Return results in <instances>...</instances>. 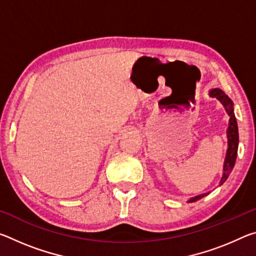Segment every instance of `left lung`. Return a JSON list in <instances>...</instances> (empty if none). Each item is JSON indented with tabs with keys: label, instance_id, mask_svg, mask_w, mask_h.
Instances as JSON below:
<instances>
[{
	"label": "left lung",
	"instance_id": "obj_1",
	"mask_svg": "<svg viewBox=\"0 0 256 256\" xmlns=\"http://www.w3.org/2000/svg\"><path fill=\"white\" fill-rule=\"evenodd\" d=\"M209 96L212 98H216L222 104L224 110L227 112L229 116V124L227 128V142H228V148L226 152V157H224V170H222V180L219 182V186H222L224 182L227 180L228 176L230 175L234 166H235L236 158H237V150H238V126H237V120L235 118V112H234V102L230 98H229L226 94H224L222 89L214 88L209 90ZM209 192L198 194L196 196L190 198L188 200V203L196 202L200 198L206 196Z\"/></svg>",
	"mask_w": 256,
	"mask_h": 256
}]
</instances>
